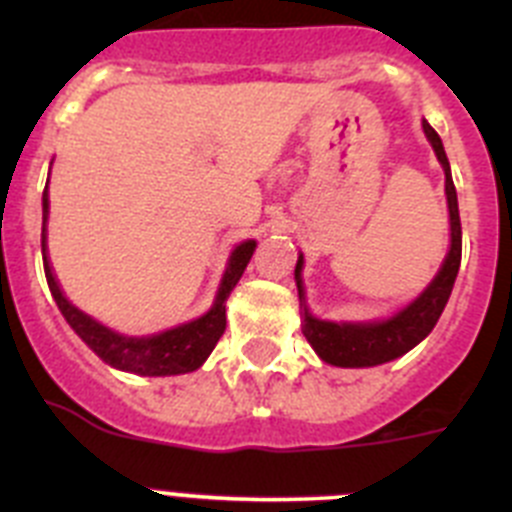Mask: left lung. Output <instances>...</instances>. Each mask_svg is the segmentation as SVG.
<instances>
[{
    "instance_id": "obj_1",
    "label": "left lung",
    "mask_w": 512,
    "mask_h": 512,
    "mask_svg": "<svg viewBox=\"0 0 512 512\" xmlns=\"http://www.w3.org/2000/svg\"><path fill=\"white\" fill-rule=\"evenodd\" d=\"M425 138L431 140L433 151L446 174V202H449L451 217V248L443 259V266L438 269L436 279L423 289V295L415 297L405 310L387 320L377 323H330V320L312 318L307 312V305L302 302V333L307 343L315 348V354L333 366H377L397 359V356L408 354L410 348L418 346L441 318L443 307L449 302L451 289H454L456 274L461 264V220H459V202H456V187L451 179V166L443 143L436 130L423 120ZM302 253L295 266L297 292L300 300H305V289H302Z\"/></svg>"
}]
</instances>
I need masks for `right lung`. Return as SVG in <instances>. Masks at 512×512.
<instances>
[{
	"label": "right lung",
	"instance_id": "1",
	"mask_svg": "<svg viewBox=\"0 0 512 512\" xmlns=\"http://www.w3.org/2000/svg\"><path fill=\"white\" fill-rule=\"evenodd\" d=\"M48 184L43 192V266H45V279L51 287V295L56 300L58 310L66 318V323L76 330V336L92 348L94 354L104 361V364L122 369V372H133L140 377H171V374H187L200 369L205 364L207 356L212 354L215 343L225 333V300L230 297L233 287L238 279L243 277L248 261H251L253 251H256V241H243L241 246H235L230 253L228 266H225L223 282L217 289V297L212 302L210 310L202 318L192 320V323L176 325V328L156 333V336L146 338H133V336H120L107 325L97 323L89 318L87 312H81L79 307L71 305L66 295L58 287L56 277H53L51 261H48V251H45V220H48Z\"/></svg>",
	"mask_w": 512,
	"mask_h": 512
}]
</instances>
